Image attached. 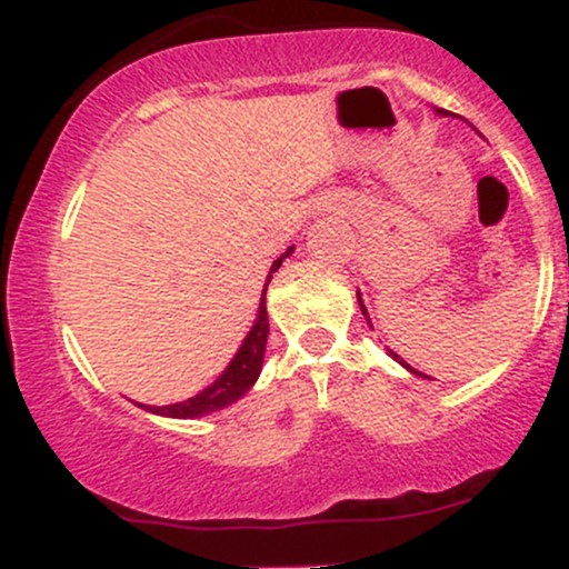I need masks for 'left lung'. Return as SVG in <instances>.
<instances>
[{
    "label": "left lung",
    "instance_id": "1",
    "mask_svg": "<svg viewBox=\"0 0 569 569\" xmlns=\"http://www.w3.org/2000/svg\"><path fill=\"white\" fill-rule=\"evenodd\" d=\"M436 112H439V114H443V117H447L449 112H443V109H436ZM356 297H358V305H361V312H363V316H367V323L371 326V318H369V312H367V305H363V299H361V291H358L356 293ZM390 352V358H393V361H398V363H401V367L403 369H407V371H411V375H417V377H426V375H420V371H417V369H411L409 367V363L407 361H403V358L401 356H398V352H393V350H388Z\"/></svg>",
    "mask_w": 569,
    "mask_h": 569
}]
</instances>
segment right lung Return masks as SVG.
<instances>
[{
  "mask_svg": "<svg viewBox=\"0 0 569 569\" xmlns=\"http://www.w3.org/2000/svg\"><path fill=\"white\" fill-rule=\"evenodd\" d=\"M291 253H293V246L286 248V251L280 253L276 262H272L270 276H267V280H264L262 299H259L257 321H253L251 331H248L246 339H243V345H240L238 352H234L230 367L221 371L217 380L208 385L206 390H200L198 396L187 398V401L168 403V407H147V403H139L141 409L152 411V415H160V417H173V420H194V417L211 415V411H219V409L230 407V403L238 401V398H243L248 390L253 388V382H257L259 371H262L267 335H270V321H267L264 293H267V286H270V280H272V272H276L278 267L283 264V259L291 257Z\"/></svg>",
  "mask_w": 569,
  "mask_h": 569,
  "instance_id": "obj_1",
  "label": "right lung"
}]
</instances>
